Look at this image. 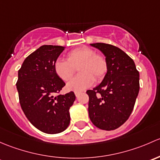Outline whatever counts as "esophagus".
I'll use <instances>...</instances> for the list:
<instances>
[{"mask_svg": "<svg viewBox=\"0 0 160 160\" xmlns=\"http://www.w3.org/2000/svg\"><path fill=\"white\" fill-rule=\"evenodd\" d=\"M81 93V92H78V91H75V95H76V97H78V95H79V94Z\"/></svg>", "mask_w": 160, "mask_h": 160, "instance_id": "34e87169", "label": "esophagus"}]
</instances>
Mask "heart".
<instances>
[{
  "instance_id": "1",
  "label": "heart",
  "mask_w": 160,
  "mask_h": 160,
  "mask_svg": "<svg viewBox=\"0 0 160 160\" xmlns=\"http://www.w3.org/2000/svg\"><path fill=\"white\" fill-rule=\"evenodd\" d=\"M78 68V75L67 84L70 90L82 91L92 86L95 79L101 81L108 71V63L103 55L96 54L88 47H81L67 54V60L58 58L54 64L56 75L63 81H68L73 76Z\"/></svg>"
}]
</instances>
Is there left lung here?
<instances>
[{
    "mask_svg": "<svg viewBox=\"0 0 160 160\" xmlns=\"http://www.w3.org/2000/svg\"><path fill=\"white\" fill-rule=\"evenodd\" d=\"M105 56L108 71L100 85L86 93L88 115L98 129L114 130L129 118L139 91V73L122 50L105 43L90 44Z\"/></svg>",
    "mask_w": 160,
    "mask_h": 160,
    "instance_id": "1",
    "label": "left lung"
}]
</instances>
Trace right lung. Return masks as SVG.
I'll return each mask as SVG.
<instances>
[{
    "label": "right lung",
    "mask_w": 160,
    "mask_h": 160,
    "mask_svg": "<svg viewBox=\"0 0 160 160\" xmlns=\"http://www.w3.org/2000/svg\"><path fill=\"white\" fill-rule=\"evenodd\" d=\"M62 46L42 45L24 59L18 70L17 89L24 115L34 127L48 134L63 132L70 123L73 92L59 94L65 85L56 75L54 64Z\"/></svg>",
    "instance_id": "obj_1"
}]
</instances>
